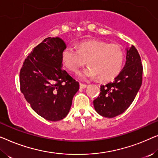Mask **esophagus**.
<instances>
[{
	"label": "esophagus",
	"instance_id": "1",
	"mask_svg": "<svg viewBox=\"0 0 158 158\" xmlns=\"http://www.w3.org/2000/svg\"><path fill=\"white\" fill-rule=\"evenodd\" d=\"M87 85H85V84H83V83H80V88H82V89H84V88H85L87 87Z\"/></svg>",
	"mask_w": 158,
	"mask_h": 158
}]
</instances>
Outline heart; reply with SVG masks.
Wrapping results in <instances>:
<instances>
[{"mask_svg":"<svg viewBox=\"0 0 158 158\" xmlns=\"http://www.w3.org/2000/svg\"><path fill=\"white\" fill-rule=\"evenodd\" d=\"M124 53L120 45L103 41L91 40L79 43L77 49L68 46L62 52L64 65L76 73L87 61L89 67L80 73L84 79H95L102 82L114 79L122 70Z\"/></svg>","mask_w":158,"mask_h":158,"instance_id":"1","label":"heart"}]
</instances>
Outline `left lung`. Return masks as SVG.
I'll list each match as a JSON object with an SVG mask.
<instances>
[{
	"label": "left lung",
	"instance_id": "obj_1",
	"mask_svg": "<svg viewBox=\"0 0 158 158\" xmlns=\"http://www.w3.org/2000/svg\"><path fill=\"white\" fill-rule=\"evenodd\" d=\"M126 63L114 81L101 86V93L94 101L97 113L113 118L122 114L135 100L142 82V64L137 49H126Z\"/></svg>",
	"mask_w": 158,
	"mask_h": 158
}]
</instances>
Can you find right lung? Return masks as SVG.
I'll use <instances>...</instances> for the list:
<instances>
[{
  "label": "right lung",
  "instance_id": "add662e5",
  "mask_svg": "<svg viewBox=\"0 0 158 158\" xmlns=\"http://www.w3.org/2000/svg\"><path fill=\"white\" fill-rule=\"evenodd\" d=\"M66 44L46 38L26 58L20 71L21 91L31 109L45 119L57 122L68 115L79 83L62 69Z\"/></svg>",
  "mask_w": 158,
  "mask_h": 158
}]
</instances>
